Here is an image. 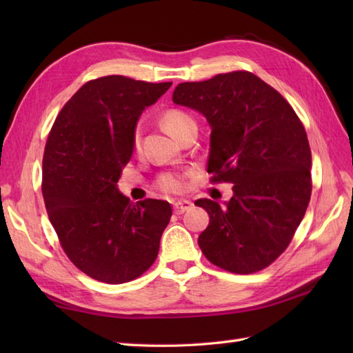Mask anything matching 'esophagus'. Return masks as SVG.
I'll return each mask as SVG.
<instances>
[{
    "label": "esophagus",
    "instance_id": "obj_1",
    "mask_svg": "<svg viewBox=\"0 0 353 353\" xmlns=\"http://www.w3.org/2000/svg\"><path fill=\"white\" fill-rule=\"evenodd\" d=\"M192 208V203L190 200H181V201H176L174 203V212L176 214H183V212H186V211H190V209Z\"/></svg>",
    "mask_w": 353,
    "mask_h": 353
}]
</instances>
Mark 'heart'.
<instances>
[{
  "mask_svg": "<svg viewBox=\"0 0 353 353\" xmlns=\"http://www.w3.org/2000/svg\"><path fill=\"white\" fill-rule=\"evenodd\" d=\"M161 124L165 130H167L171 137L179 139L182 132L186 127L194 123V119L185 114L182 110L177 109H170L165 110L161 117ZM133 150L138 152L139 150V133L134 132L133 134ZM186 186V176L182 172H163L159 177L156 179V188L161 190L165 194H181Z\"/></svg>",
  "mask_w": 353,
  "mask_h": 353,
  "instance_id": "1",
  "label": "heart"
}]
</instances>
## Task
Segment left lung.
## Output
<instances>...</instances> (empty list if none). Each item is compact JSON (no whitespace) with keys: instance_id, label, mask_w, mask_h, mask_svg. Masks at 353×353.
Returning a JSON list of instances; mask_svg holds the SVG:
<instances>
[{"instance_id":"obj_1","label":"left lung","mask_w":353,"mask_h":353,"mask_svg":"<svg viewBox=\"0 0 353 353\" xmlns=\"http://www.w3.org/2000/svg\"><path fill=\"white\" fill-rule=\"evenodd\" d=\"M172 101L206 117L211 182L234 183L226 206L196 201L209 214L199 236L201 252L230 273L264 270L287 250L311 199V148L302 121L249 71L181 83Z\"/></svg>"}]
</instances>
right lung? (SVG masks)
<instances>
[{
  "mask_svg": "<svg viewBox=\"0 0 353 353\" xmlns=\"http://www.w3.org/2000/svg\"><path fill=\"white\" fill-rule=\"evenodd\" d=\"M171 85L124 76L89 80L50 130L42 159L45 208L66 256L95 281L130 282L159 253L170 203L145 199L134 205L117 182L132 157L139 115Z\"/></svg>",
  "mask_w": 353,
  "mask_h": 353,
  "instance_id": "obj_1",
  "label": "right lung"
}]
</instances>
